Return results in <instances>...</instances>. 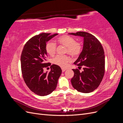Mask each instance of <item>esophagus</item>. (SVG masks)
I'll return each instance as SVG.
<instances>
[{
    "label": "esophagus",
    "mask_w": 123,
    "mask_h": 123,
    "mask_svg": "<svg viewBox=\"0 0 123 123\" xmlns=\"http://www.w3.org/2000/svg\"><path fill=\"white\" fill-rule=\"evenodd\" d=\"M62 71L63 72H65V71L66 70V69H64V68H62Z\"/></svg>",
    "instance_id": "1"
}]
</instances>
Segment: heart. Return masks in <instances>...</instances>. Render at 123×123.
<instances>
[{
	"label": "heart",
	"mask_w": 123,
	"mask_h": 123,
	"mask_svg": "<svg viewBox=\"0 0 123 123\" xmlns=\"http://www.w3.org/2000/svg\"><path fill=\"white\" fill-rule=\"evenodd\" d=\"M57 42L67 48L66 52L72 56H76L79 55L81 50L80 44L75 42L73 37L68 35H63L57 38ZM56 46L55 43L49 42L46 45V50L47 53L51 56L55 54ZM71 62V58L68 56L57 55L53 59V62L62 68L67 67L69 63Z\"/></svg>",
	"instance_id": "heart-1"
}]
</instances>
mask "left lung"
I'll return each instance as SVG.
<instances>
[{"instance_id": "obj_1", "label": "left lung", "mask_w": 123, "mask_h": 123, "mask_svg": "<svg viewBox=\"0 0 123 123\" xmlns=\"http://www.w3.org/2000/svg\"><path fill=\"white\" fill-rule=\"evenodd\" d=\"M83 37V50L74 64L83 66V71L73 69L71 80L73 87L78 91L87 93L97 88L105 73V54L102 44L94 36L85 32L69 33Z\"/></svg>"}]
</instances>
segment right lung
I'll use <instances>...</instances> for the list:
<instances>
[{
  "mask_svg": "<svg viewBox=\"0 0 123 123\" xmlns=\"http://www.w3.org/2000/svg\"><path fill=\"white\" fill-rule=\"evenodd\" d=\"M57 35L43 33L33 36L26 43L22 51L20 62L23 79L31 91L39 96L47 95L55 90L62 72L60 67L54 64L51 66L49 72H43V68L49 66L46 63V43Z\"/></svg>",
  "mask_w": 123,
  "mask_h": 123,
  "instance_id": "right-lung-1",
  "label": "right lung"
}]
</instances>
